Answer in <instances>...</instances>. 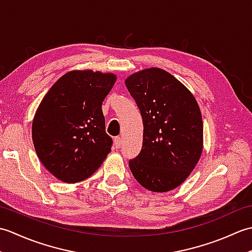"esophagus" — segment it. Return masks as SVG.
Here are the masks:
<instances>
[{
	"instance_id": "1",
	"label": "esophagus",
	"mask_w": 252,
	"mask_h": 252,
	"mask_svg": "<svg viewBox=\"0 0 252 252\" xmlns=\"http://www.w3.org/2000/svg\"><path fill=\"white\" fill-rule=\"evenodd\" d=\"M114 145H115V147H116V148H120V147H121V145H122V138H121L120 136H117V137H115V140H114Z\"/></svg>"
}]
</instances>
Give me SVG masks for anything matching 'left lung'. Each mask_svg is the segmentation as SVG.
Here are the masks:
<instances>
[{
	"instance_id": "obj_1",
	"label": "left lung",
	"mask_w": 252,
	"mask_h": 252,
	"mask_svg": "<svg viewBox=\"0 0 252 252\" xmlns=\"http://www.w3.org/2000/svg\"><path fill=\"white\" fill-rule=\"evenodd\" d=\"M140 109L144 132L140 154L129 161L146 189H175L194 170L202 152V119L194 96L172 74L145 69L126 80Z\"/></svg>"
}]
</instances>
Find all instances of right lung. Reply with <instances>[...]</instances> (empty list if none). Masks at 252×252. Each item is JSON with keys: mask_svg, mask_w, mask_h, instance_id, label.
<instances>
[{"mask_svg": "<svg viewBox=\"0 0 252 252\" xmlns=\"http://www.w3.org/2000/svg\"><path fill=\"white\" fill-rule=\"evenodd\" d=\"M115 82L111 73L70 71L42 99L32 140L41 162L58 180L77 183L90 178L110 153L101 104Z\"/></svg>", "mask_w": 252, "mask_h": 252, "instance_id": "obj_1", "label": "right lung"}]
</instances>
